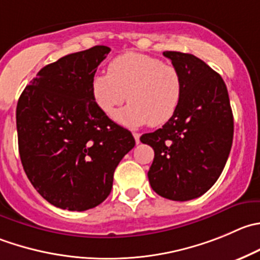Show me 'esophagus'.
Listing matches in <instances>:
<instances>
[{"mask_svg": "<svg viewBox=\"0 0 260 260\" xmlns=\"http://www.w3.org/2000/svg\"><path fill=\"white\" fill-rule=\"evenodd\" d=\"M140 133H137V132H133V137H135V140H136V143H140Z\"/></svg>", "mask_w": 260, "mask_h": 260, "instance_id": "1", "label": "esophagus"}]
</instances>
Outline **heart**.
<instances>
[{
  "label": "heart",
  "mask_w": 260,
  "mask_h": 260,
  "mask_svg": "<svg viewBox=\"0 0 260 260\" xmlns=\"http://www.w3.org/2000/svg\"><path fill=\"white\" fill-rule=\"evenodd\" d=\"M90 91L95 105L108 117L125 99L129 102L115 117L122 124L158 127L175 114L183 86L174 66L152 55L125 52L110 60L108 74L92 77Z\"/></svg>",
  "instance_id": "heart-1"
}]
</instances>
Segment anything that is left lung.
<instances>
[{
	"mask_svg": "<svg viewBox=\"0 0 260 260\" xmlns=\"http://www.w3.org/2000/svg\"><path fill=\"white\" fill-rule=\"evenodd\" d=\"M181 79V99L170 120L141 142L155 151L151 188L171 201L201 197L217 181L234 138V117L222 77L189 53L164 52Z\"/></svg>",
	"mask_w": 260,
	"mask_h": 260,
	"instance_id": "left-lung-1",
	"label": "left lung"
}]
</instances>
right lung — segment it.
<instances>
[{
    "label": "right lung",
    "instance_id": "add662e5",
    "mask_svg": "<svg viewBox=\"0 0 260 260\" xmlns=\"http://www.w3.org/2000/svg\"><path fill=\"white\" fill-rule=\"evenodd\" d=\"M109 52L95 45L47 64L17 102L22 168L38 193L62 210L81 212L104 202L115 168L136 145L91 98V80Z\"/></svg>",
    "mask_w": 260,
    "mask_h": 260
}]
</instances>
